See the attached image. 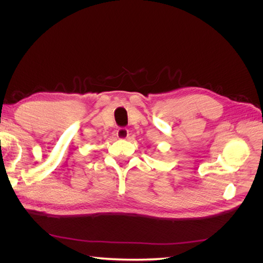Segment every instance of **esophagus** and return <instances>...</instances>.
Here are the masks:
<instances>
[{
    "label": "esophagus",
    "instance_id": "esophagus-1",
    "mask_svg": "<svg viewBox=\"0 0 263 263\" xmlns=\"http://www.w3.org/2000/svg\"><path fill=\"white\" fill-rule=\"evenodd\" d=\"M116 136L118 139H126L129 136V130L126 128V127H121L116 132Z\"/></svg>",
    "mask_w": 263,
    "mask_h": 263
}]
</instances>
